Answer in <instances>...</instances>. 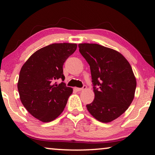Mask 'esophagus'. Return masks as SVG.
Wrapping results in <instances>:
<instances>
[{"mask_svg": "<svg viewBox=\"0 0 155 155\" xmlns=\"http://www.w3.org/2000/svg\"><path fill=\"white\" fill-rule=\"evenodd\" d=\"M86 88H87V86L84 85L83 86L82 88H77V91H83V90H86Z\"/></svg>", "mask_w": 155, "mask_h": 155, "instance_id": "esophagus-1", "label": "esophagus"}]
</instances>
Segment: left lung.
<instances>
[{
	"label": "left lung",
	"mask_w": 155,
	"mask_h": 155,
	"mask_svg": "<svg viewBox=\"0 0 155 155\" xmlns=\"http://www.w3.org/2000/svg\"><path fill=\"white\" fill-rule=\"evenodd\" d=\"M80 53L90 65L95 98L86 105L98 121L108 123L127 111L137 82L132 68L121 53L97 44H79Z\"/></svg>",
	"instance_id": "left-lung-1"
}]
</instances>
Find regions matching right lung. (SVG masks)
<instances>
[{
	"mask_svg": "<svg viewBox=\"0 0 155 155\" xmlns=\"http://www.w3.org/2000/svg\"><path fill=\"white\" fill-rule=\"evenodd\" d=\"M77 44H52L31 55L21 68L18 90L28 113L43 122H51L64 111L72 89L56 81L65 77L63 65Z\"/></svg>",
	"mask_w": 155,
	"mask_h": 155,
	"instance_id": "add662e5",
	"label": "right lung"
}]
</instances>
